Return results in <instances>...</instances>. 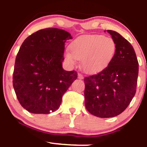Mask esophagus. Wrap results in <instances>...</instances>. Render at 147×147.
Masks as SVG:
<instances>
[{
    "label": "esophagus",
    "instance_id": "34e87169",
    "mask_svg": "<svg viewBox=\"0 0 147 147\" xmlns=\"http://www.w3.org/2000/svg\"><path fill=\"white\" fill-rule=\"evenodd\" d=\"M78 78L79 79H81V80H82V79H83L84 78V77H83V76L82 75V74H78Z\"/></svg>",
    "mask_w": 147,
    "mask_h": 147
}]
</instances>
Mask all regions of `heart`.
<instances>
[{"instance_id":"obj_1","label":"heart","mask_w":147,"mask_h":147,"mask_svg":"<svg viewBox=\"0 0 147 147\" xmlns=\"http://www.w3.org/2000/svg\"><path fill=\"white\" fill-rule=\"evenodd\" d=\"M71 52L67 51L65 59L71 65L82 60L84 71L94 74L106 68L115 53L116 46L111 38L103 35H87L76 38L70 44Z\"/></svg>"}]
</instances>
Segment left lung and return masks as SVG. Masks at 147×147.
I'll list each match as a JSON object with an SVG mask.
<instances>
[{
  "mask_svg": "<svg viewBox=\"0 0 147 147\" xmlns=\"http://www.w3.org/2000/svg\"><path fill=\"white\" fill-rule=\"evenodd\" d=\"M116 49L108 66L96 75L85 77L84 104L99 118H112L123 112L135 96L138 62L134 48L118 32L107 30Z\"/></svg>",
  "mask_w": 147,
  "mask_h": 147,
  "instance_id": "8db88e82",
  "label": "left lung"
}]
</instances>
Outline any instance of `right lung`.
Segmentation results:
<instances>
[{
  "mask_svg": "<svg viewBox=\"0 0 147 147\" xmlns=\"http://www.w3.org/2000/svg\"><path fill=\"white\" fill-rule=\"evenodd\" d=\"M66 31L40 29L26 38L16 58L13 86L19 102L32 113L56 111L62 98L76 80V71L63 69L65 43L71 39Z\"/></svg>",
  "mask_w": 147,
  "mask_h": 147,
  "instance_id": "add662e5",
  "label": "right lung"
}]
</instances>
